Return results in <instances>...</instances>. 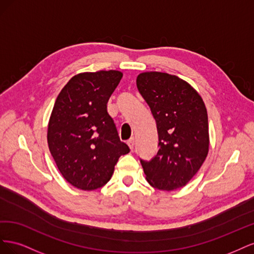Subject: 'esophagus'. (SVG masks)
Returning <instances> with one entry per match:
<instances>
[{"label":"esophagus","mask_w":254,"mask_h":254,"mask_svg":"<svg viewBox=\"0 0 254 254\" xmlns=\"http://www.w3.org/2000/svg\"><path fill=\"white\" fill-rule=\"evenodd\" d=\"M127 144H128V146H129L130 150H133V147H134V137H131V139H130V140L127 142Z\"/></svg>","instance_id":"1"}]
</instances>
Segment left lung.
<instances>
[{"label": "left lung", "instance_id": "1", "mask_svg": "<svg viewBox=\"0 0 254 254\" xmlns=\"http://www.w3.org/2000/svg\"><path fill=\"white\" fill-rule=\"evenodd\" d=\"M137 90L157 123L159 150L150 161L141 160L152 188L171 191L190 182L209 152V123L200 94L178 76L144 72Z\"/></svg>", "mask_w": 254, "mask_h": 254}]
</instances>
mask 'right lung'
<instances>
[{"label": "right lung", "mask_w": 254, "mask_h": 254, "mask_svg": "<svg viewBox=\"0 0 254 254\" xmlns=\"http://www.w3.org/2000/svg\"><path fill=\"white\" fill-rule=\"evenodd\" d=\"M122 77L115 70L79 73L67 81L54 105L49 148L64 178L79 190L104 187L120 157L130 151L107 111Z\"/></svg>", "instance_id": "add662e5"}]
</instances>
